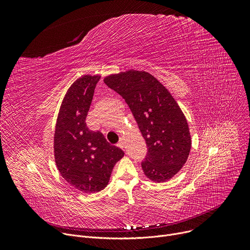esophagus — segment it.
<instances>
[{
    "mask_svg": "<svg viewBox=\"0 0 250 250\" xmlns=\"http://www.w3.org/2000/svg\"><path fill=\"white\" fill-rule=\"evenodd\" d=\"M117 146L120 147V148H122V149H124V146H125V143H124V140L123 139H121L120 140V142H118V144H117Z\"/></svg>",
    "mask_w": 250,
    "mask_h": 250,
    "instance_id": "1",
    "label": "esophagus"
}]
</instances>
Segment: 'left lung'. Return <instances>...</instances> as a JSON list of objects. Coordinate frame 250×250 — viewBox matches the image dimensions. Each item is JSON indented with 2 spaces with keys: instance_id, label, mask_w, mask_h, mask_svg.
Wrapping results in <instances>:
<instances>
[{
  "instance_id": "left-lung-1",
  "label": "left lung",
  "mask_w": 250,
  "mask_h": 250,
  "mask_svg": "<svg viewBox=\"0 0 250 250\" xmlns=\"http://www.w3.org/2000/svg\"><path fill=\"white\" fill-rule=\"evenodd\" d=\"M104 83L128 105L148 152L144 173L156 182L173 177L186 164L191 141L185 114L168 90L151 74L128 70L110 75Z\"/></svg>"
}]
</instances>
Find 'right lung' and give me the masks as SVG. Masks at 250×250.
Instances as JSON below:
<instances>
[{"instance_id": "right-lung-1", "label": "right lung", "mask_w": 250, "mask_h": 250, "mask_svg": "<svg viewBox=\"0 0 250 250\" xmlns=\"http://www.w3.org/2000/svg\"><path fill=\"white\" fill-rule=\"evenodd\" d=\"M100 78L85 75L70 87L55 133V159L60 173L76 189L88 193L107 186L114 164L125 155L122 149L111 146L101 132L91 130L86 125Z\"/></svg>"}]
</instances>
